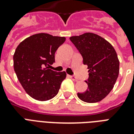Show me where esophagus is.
Here are the masks:
<instances>
[{
	"label": "esophagus",
	"mask_w": 134,
	"mask_h": 134,
	"mask_svg": "<svg viewBox=\"0 0 134 134\" xmlns=\"http://www.w3.org/2000/svg\"><path fill=\"white\" fill-rule=\"evenodd\" d=\"M69 77L71 78V79L74 80V81H77V78L75 76H69Z\"/></svg>",
	"instance_id": "34e87169"
}]
</instances>
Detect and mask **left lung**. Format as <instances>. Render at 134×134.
<instances>
[{
    "label": "left lung",
    "mask_w": 134,
    "mask_h": 134,
    "mask_svg": "<svg viewBox=\"0 0 134 134\" xmlns=\"http://www.w3.org/2000/svg\"><path fill=\"white\" fill-rule=\"evenodd\" d=\"M69 40L89 69L86 81L88 89L78 93V97L87 103L100 102L112 90L118 77L120 62L116 51L108 41L92 32L72 36Z\"/></svg>",
    "instance_id": "1"
}]
</instances>
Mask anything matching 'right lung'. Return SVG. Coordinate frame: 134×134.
<instances>
[{"label":"right lung","mask_w":134,"mask_h":134,"mask_svg":"<svg viewBox=\"0 0 134 134\" xmlns=\"http://www.w3.org/2000/svg\"><path fill=\"white\" fill-rule=\"evenodd\" d=\"M64 37L38 33L25 39L16 48L14 69L26 93L39 101H47L58 93L65 71L48 69L55 63V53L65 42Z\"/></svg>","instance_id":"obj_1"}]
</instances>
